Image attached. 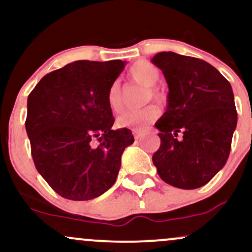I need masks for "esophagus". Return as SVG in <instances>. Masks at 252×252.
Returning <instances> with one entry per match:
<instances>
[{"instance_id": "esophagus-1", "label": "esophagus", "mask_w": 252, "mask_h": 252, "mask_svg": "<svg viewBox=\"0 0 252 252\" xmlns=\"http://www.w3.org/2000/svg\"><path fill=\"white\" fill-rule=\"evenodd\" d=\"M143 134H144L143 130H132V135H134L135 138H140Z\"/></svg>"}]
</instances>
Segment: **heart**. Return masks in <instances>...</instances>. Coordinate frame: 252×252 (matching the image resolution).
Here are the masks:
<instances>
[{"mask_svg":"<svg viewBox=\"0 0 252 252\" xmlns=\"http://www.w3.org/2000/svg\"><path fill=\"white\" fill-rule=\"evenodd\" d=\"M129 76L134 82L147 88L146 102L152 99L161 102L163 99L162 92L156 89L154 85L160 79V71L153 63L146 60L136 62L130 67ZM106 102L110 110L114 112H120L123 108V94L120 80H115L110 85L106 94ZM160 115V110L155 105H148L140 110H130L126 111L117 118L116 124L120 128H129L132 130H143L154 122Z\"/></svg>","mask_w":252,"mask_h":252,"instance_id":"b5f03b06","label":"heart"}]
</instances>
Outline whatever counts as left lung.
<instances>
[{
	"label": "left lung",
	"mask_w": 252,
	"mask_h": 252,
	"mask_svg": "<svg viewBox=\"0 0 252 252\" xmlns=\"http://www.w3.org/2000/svg\"><path fill=\"white\" fill-rule=\"evenodd\" d=\"M152 63L168 84L167 110L155 123L161 146L153 163L164 182L204 186L226 163L237 111L230 83L209 63L160 52Z\"/></svg>",
	"instance_id": "left-lung-1"
}]
</instances>
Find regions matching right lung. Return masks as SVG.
<instances>
[{
    "mask_svg": "<svg viewBox=\"0 0 252 252\" xmlns=\"http://www.w3.org/2000/svg\"><path fill=\"white\" fill-rule=\"evenodd\" d=\"M126 62L78 60L37 83L28 96L26 131L37 172L63 198L91 200L116 181L126 128L112 130L106 94Z\"/></svg>",
    "mask_w": 252,
    "mask_h": 252,
    "instance_id": "obj_1",
    "label": "right lung"
}]
</instances>
